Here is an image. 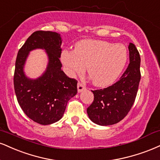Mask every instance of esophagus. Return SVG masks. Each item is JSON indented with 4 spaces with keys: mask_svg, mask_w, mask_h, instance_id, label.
Instances as JSON below:
<instances>
[{
    "mask_svg": "<svg viewBox=\"0 0 160 160\" xmlns=\"http://www.w3.org/2000/svg\"><path fill=\"white\" fill-rule=\"evenodd\" d=\"M84 89H86V86H84L83 83L79 82L78 83V92H81L82 90H84Z\"/></svg>",
    "mask_w": 160,
    "mask_h": 160,
    "instance_id": "obj_1",
    "label": "esophagus"
}]
</instances>
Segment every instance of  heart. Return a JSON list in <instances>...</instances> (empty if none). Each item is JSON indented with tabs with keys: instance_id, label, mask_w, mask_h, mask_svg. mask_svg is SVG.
I'll use <instances>...</instances> for the list:
<instances>
[{
	"instance_id": "b5f03b06",
	"label": "heart",
	"mask_w": 160,
	"mask_h": 160,
	"mask_svg": "<svg viewBox=\"0 0 160 160\" xmlns=\"http://www.w3.org/2000/svg\"><path fill=\"white\" fill-rule=\"evenodd\" d=\"M128 51L122 44L84 39L75 45L74 51L64 50L61 61L69 76L86 70L94 85L104 87L118 78L127 64Z\"/></svg>"
}]
</instances>
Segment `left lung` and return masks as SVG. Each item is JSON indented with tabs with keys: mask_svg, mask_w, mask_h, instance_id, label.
Wrapping results in <instances>:
<instances>
[{
	"mask_svg": "<svg viewBox=\"0 0 160 160\" xmlns=\"http://www.w3.org/2000/svg\"><path fill=\"white\" fill-rule=\"evenodd\" d=\"M130 63L120 80L103 89L92 91L94 101L87 108L92 122L108 126L122 121L133 105L141 79L140 55L134 44L128 46Z\"/></svg>",
	"mask_w": 160,
	"mask_h": 160,
	"instance_id": "8db88e82",
	"label": "left lung"
}]
</instances>
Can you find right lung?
I'll use <instances>...</instances> for the list:
<instances>
[{"label":"right lung","instance_id":"obj_1","mask_svg":"<svg viewBox=\"0 0 160 160\" xmlns=\"http://www.w3.org/2000/svg\"><path fill=\"white\" fill-rule=\"evenodd\" d=\"M62 38L51 31L34 32L18 52L14 73V88L21 108L33 122L48 125L62 118L67 103L78 92L75 79L62 71ZM35 49H45L49 58L46 72L31 79L24 74L28 53Z\"/></svg>","mask_w":160,"mask_h":160}]
</instances>
